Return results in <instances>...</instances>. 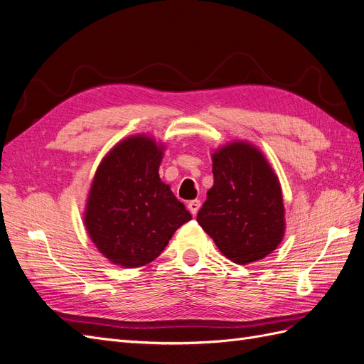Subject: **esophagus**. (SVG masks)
Segmentation results:
<instances>
[{
    "label": "esophagus",
    "mask_w": 364,
    "mask_h": 364,
    "mask_svg": "<svg viewBox=\"0 0 364 364\" xmlns=\"http://www.w3.org/2000/svg\"><path fill=\"white\" fill-rule=\"evenodd\" d=\"M200 200H191V202H188V205H186V206H188V209H190V213L193 214V215H196L197 214V211H199V209H200Z\"/></svg>",
    "instance_id": "34e87169"
}]
</instances>
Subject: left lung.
<instances>
[{
  "label": "left lung",
  "mask_w": 364,
  "mask_h": 364,
  "mask_svg": "<svg viewBox=\"0 0 364 364\" xmlns=\"http://www.w3.org/2000/svg\"><path fill=\"white\" fill-rule=\"evenodd\" d=\"M214 185L197 222L218 250L237 264L262 259L284 237L281 185L266 158L246 142L213 155Z\"/></svg>",
  "instance_id": "obj_1"
}]
</instances>
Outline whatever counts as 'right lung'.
Instances as JSON below:
<instances>
[{
    "label": "right lung",
    "mask_w": 364,
    "mask_h": 364,
    "mask_svg": "<svg viewBox=\"0 0 364 364\" xmlns=\"http://www.w3.org/2000/svg\"><path fill=\"white\" fill-rule=\"evenodd\" d=\"M162 146L149 136L119 142L97 168L85 225L97 249L114 264L134 269L158 258L191 220L159 178Z\"/></svg>",
    "instance_id": "obj_1"
}]
</instances>
